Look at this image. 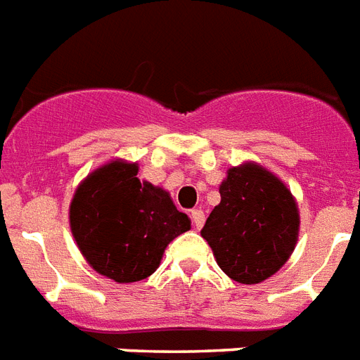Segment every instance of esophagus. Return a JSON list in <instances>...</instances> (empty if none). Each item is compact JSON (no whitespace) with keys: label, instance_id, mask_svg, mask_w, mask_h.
I'll return each mask as SVG.
<instances>
[{"label":"esophagus","instance_id":"34e87169","mask_svg":"<svg viewBox=\"0 0 360 360\" xmlns=\"http://www.w3.org/2000/svg\"><path fill=\"white\" fill-rule=\"evenodd\" d=\"M191 223H193V226L197 230L202 229V225H204V212H202V210H193V212H191Z\"/></svg>","mask_w":360,"mask_h":360}]
</instances>
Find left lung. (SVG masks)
<instances>
[{"instance_id":"8db88e82","label":"left lung","mask_w":360,"mask_h":360,"mask_svg":"<svg viewBox=\"0 0 360 360\" xmlns=\"http://www.w3.org/2000/svg\"><path fill=\"white\" fill-rule=\"evenodd\" d=\"M219 193L221 202L200 236L232 281H266L286 264L297 243L294 195L273 172L251 162L229 169Z\"/></svg>"}]
</instances>
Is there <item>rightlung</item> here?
<instances>
[{
  "instance_id": "obj_1",
  "label": "right lung",
  "mask_w": 360,
  "mask_h": 360,
  "mask_svg": "<svg viewBox=\"0 0 360 360\" xmlns=\"http://www.w3.org/2000/svg\"><path fill=\"white\" fill-rule=\"evenodd\" d=\"M137 163L115 160L93 171L70 202V229L94 271L115 283L150 277L165 247L191 229L171 195L137 178Z\"/></svg>"
}]
</instances>
